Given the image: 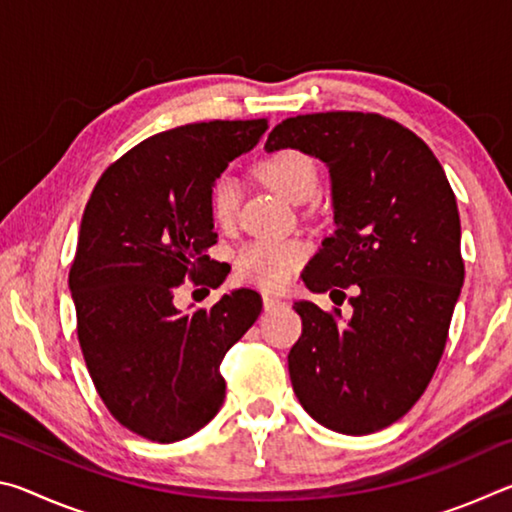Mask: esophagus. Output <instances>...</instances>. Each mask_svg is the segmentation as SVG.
I'll use <instances>...</instances> for the list:
<instances>
[{"mask_svg": "<svg viewBox=\"0 0 512 512\" xmlns=\"http://www.w3.org/2000/svg\"><path fill=\"white\" fill-rule=\"evenodd\" d=\"M284 302L280 300V298H275V296H268V293H264V309L266 311H273V309H277V307H282Z\"/></svg>", "mask_w": 512, "mask_h": 512, "instance_id": "34e87169", "label": "esophagus"}]
</instances>
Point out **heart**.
Returning <instances> with one entry per match:
<instances>
[{"label":"heart","mask_w":512,"mask_h":512,"mask_svg":"<svg viewBox=\"0 0 512 512\" xmlns=\"http://www.w3.org/2000/svg\"><path fill=\"white\" fill-rule=\"evenodd\" d=\"M257 178L273 187L291 203H305L318 192L320 173L316 160L298 149L268 153L255 164ZM241 205L239 183L223 173L210 189V212L216 225L230 228L237 221ZM309 246L302 239H253L235 255V271L250 284L264 289H282L291 275L305 264Z\"/></svg>","instance_id":"obj_1"}]
</instances>
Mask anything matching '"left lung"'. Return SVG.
<instances>
[{
  "label": "left lung",
  "instance_id": "8db88e82",
  "mask_svg": "<svg viewBox=\"0 0 512 512\" xmlns=\"http://www.w3.org/2000/svg\"><path fill=\"white\" fill-rule=\"evenodd\" d=\"M268 151L300 149L332 176L334 223L302 280L352 316L293 305L302 334L289 375L323 427L366 436L427 391L463 287L461 219L443 167L418 135L377 112H314L277 124Z\"/></svg>",
  "mask_w": 512,
  "mask_h": 512
}]
</instances>
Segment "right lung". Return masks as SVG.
<instances>
[{"instance_id":"obj_1","label":"right lung","mask_w":512,"mask_h":512,"mask_svg":"<svg viewBox=\"0 0 512 512\" xmlns=\"http://www.w3.org/2000/svg\"><path fill=\"white\" fill-rule=\"evenodd\" d=\"M266 128L214 119L153 135L101 173L85 205L69 268L81 352L112 418L153 443L192 436L219 413L221 361L262 311L253 289L187 314L173 293L228 275L205 255L216 244L210 189Z\"/></svg>"}]
</instances>
